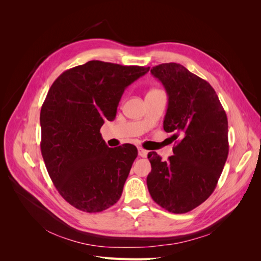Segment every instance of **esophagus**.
I'll return each instance as SVG.
<instances>
[{"mask_svg":"<svg viewBox=\"0 0 261 261\" xmlns=\"http://www.w3.org/2000/svg\"><path fill=\"white\" fill-rule=\"evenodd\" d=\"M147 154H148V151L147 150H145V149H143V148H138V155L139 156H141V158H146L147 156Z\"/></svg>","mask_w":261,"mask_h":261,"instance_id":"obj_1","label":"esophagus"}]
</instances>
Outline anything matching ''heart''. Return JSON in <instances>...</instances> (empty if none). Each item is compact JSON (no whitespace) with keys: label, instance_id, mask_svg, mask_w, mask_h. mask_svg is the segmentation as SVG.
Listing matches in <instances>:
<instances>
[{"label":"heart","instance_id":"1","mask_svg":"<svg viewBox=\"0 0 261 261\" xmlns=\"http://www.w3.org/2000/svg\"><path fill=\"white\" fill-rule=\"evenodd\" d=\"M154 91H159V90H155V89H153V90H151V91H149V92H154ZM148 92V93H149Z\"/></svg>","mask_w":261,"mask_h":261}]
</instances>
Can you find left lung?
<instances>
[{"mask_svg": "<svg viewBox=\"0 0 261 261\" xmlns=\"http://www.w3.org/2000/svg\"><path fill=\"white\" fill-rule=\"evenodd\" d=\"M150 72L169 96L163 128L179 139L168 161L148 153V191L165 210L186 213L217 187L228 154L226 113L211 85L183 65L163 63Z\"/></svg>", "mask_w": 261, "mask_h": 261, "instance_id": "left-lung-1", "label": "left lung"}]
</instances>
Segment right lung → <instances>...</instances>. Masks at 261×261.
Instances as JSON below:
<instances>
[{"label": "right lung", "mask_w": 261, "mask_h": 261, "mask_svg": "<svg viewBox=\"0 0 261 261\" xmlns=\"http://www.w3.org/2000/svg\"><path fill=\"white\" fill-rule=\"evenodd\" d=\"M150 67L89 61L62 73L40 112L41 153L60 195L84 212H101L117 202L137 148H109L100 128L113 121L127 86Z\"/></svg>", "instance_id": "obj_1"}]
</instances>
